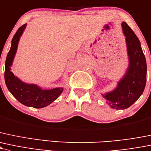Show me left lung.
I'll list each match as a JSON object with an SVG mask.
<instances>
[{"instance_id":"obj_1","label":"left lung","mask_w":151,"mask_h":151,"mask_svg":"<svg viewBox=\"0 0 151 151\" xmlns=\"http://www.w3.org/2000/svg\"><path fill=\"white\" fill-rule=\"evenodd\" d=\"M126 40L129 66L113 91L102 95L112 109H126L142 94L146 84L147 64L140 42L126 22L122 23Z\"/></svg>"}]
</instances>
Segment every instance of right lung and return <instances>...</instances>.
I'll return each instance as SVG.
<instances>
[{"label": "right lung", "instance_id": "1", "mask_svg": "<svg viewBox=\"0 0 151 151\" xmlns=\"http://www.w3.org/2000/svg\"><path fill=\"white\" fill-rule=\"evenodd\" d=\"M26 26L27 24H25L20 27L12 40V46L8 53L5 64V82L10 93L19 102L29 107L41 109L56 100L62 93L63 89L57 88L52 90H42L34 84L23 82L11 71V66L17 52L19 41Z\"/></svg>", "mask_w": 151, "mask_h": 151}]
</instances>
